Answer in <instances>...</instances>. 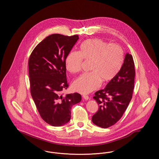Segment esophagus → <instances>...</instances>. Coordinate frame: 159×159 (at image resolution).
<instances>
[{"label": "esophagus", "mask_w": 159, "mask_h": 159, "mask_svg": "<svg viewBox=\"0 0 159 159\" xmlns=\"http://www.w3.org/2000/svg\"><path fill=\"white\" fill-rule=\"evenodd\" d=\"M82 97H83V98L84 99H85V100H88V99H89V96L86 95H83V96H82Z\"/></svg>", "instance_id": "1"}]
</instances>
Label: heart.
<instances>
[{
	"mask_svg": "<svg viewBox=\"0 0 159 159\" xmlns=\"http://www.w3.org/2000/svg\"><path fill=\"white\" fill-rule=\"evenodd\" d=\"M83 59L92 61L91 73L79 76L72 84L73 89L82 94H87L97 89L101 81L110 83L121 70L123 51L120 46L110 44L100 39L84 40L80 46L79 52H70L66 59V67L70 73H77L81 70Z\"/></svg>",
	"mask_w": 159,
	"mask_h": 159,
	"instance_id": "b5f03b06",
	"label": "heart"
}]
</instances>
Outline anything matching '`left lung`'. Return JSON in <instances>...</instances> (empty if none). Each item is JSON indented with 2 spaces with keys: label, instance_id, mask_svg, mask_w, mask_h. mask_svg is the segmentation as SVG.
I'll return each instance as SVG.
<instances>
[{
  "label": "left lung",
  "instance_id": "left-lung-1",
  "mask_svg": "<svg viewBox=\"0 0 159 159\" xmlns=\"http://www.w3.org/2000/svg\"><path fill=\"white\" fill-rule=\"evenodd\" d=\"M135 75L133 57L127 53L117 76L104 89L95 93L93 98L99 105L98 111L92 117L95 125L107 128L120 119L132 97Z\"/></svg>",
  "mask_w": 159,
  "mask_h": 159
}]
</instances>
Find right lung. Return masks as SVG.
Wrapping results in <instances>:
<instances>
[{"label":"right lung","instance_id":"1","mask_svg":"<svg viewBox=\"0 0 159 159\" xmlns=\"http://www.w3.org/2000/svg\"><path fill=\"white\" fill-rule=\"evenodd\" d=\"M79 36L53 34L34 49L29 60L31 97L44 121L53 126L67 123L72 106L81 101L78 93L64 96L68 87L66 59Z\"/></svg>","mask_w":159,"mask_h":159}]
</instances>
